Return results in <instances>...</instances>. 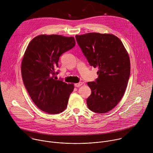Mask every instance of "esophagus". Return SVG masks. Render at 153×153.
<instances>
[{
  "mask_svg": "<svg viewBox=\"0 0 153 153\" xmlns=\"http://www.w3.org/2000/svg\"><path fill=\"white\" fill-rule=\"evenodd\" d=\"M82 84H83L82 82H79V83H75V84H74V86H75L76 87H79V86H80L81 85H82Z\"/></svg>",
  "mask_w": 153,
  "mask_h": 153,
  "instance_id": "esophagus-1",
  "label": "esophagus"
}]
</instances>
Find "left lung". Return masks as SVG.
I'll return each instance as SVG.
<instances>
[{
  "label": "left lung",
  "mask_w": 153,
  "mask_h": 153,
  "mask_svg": "<svg viewBox=\"0 0 153 153\" xmlns=\"http://www.w3.org/2000/svg\"><path fill=\"white\" fill-rule=\"evenodd\" d=\"M76 39L90 66L97 68L98 77L88 82L91 90L86 103L90 110L106 113L120 102L130 75V60L121 40L111 34L90 33Z\"/></svg>",
  "instance_id": "left-lung-1"
}]
</instances>
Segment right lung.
<instances>
[{
	"instance_id": "1",
	"label": "right lung",
	"mask_w": 153,
	"mask_h": 153,
	"mask_svg": "<svg viewBox=\"0 0 153 153\" xmlns=\"http://www.w3.org/2000/svg\"><path fill=\"white\" fill-rule=\"evenodd\" d=\"M76 45L73 37L39 35L28 44L22 62L21 73L25 88L35 105L48 114H58L67 107L73 83L56 75L60 56Z\"/></svg>"
}]
</instances>
